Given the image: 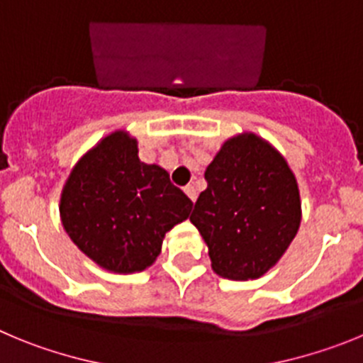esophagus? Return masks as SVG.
<instances>
[{"label": "esophagus", "instance_id": "34e87169", "mask_svg": "<svg viewBox=\"0 0 363 363\" xmlns=\"http://www.w3.org/2000/svg\"><path fill=\"white\" fill-rule=\"evenodd\" d=\"M184 194L188 195L189 199H191V201H197V189H195V186L194 184H188V186H184Z\"/></svg>", "mask_w": 363, "mask_h": 363}]
</instances>
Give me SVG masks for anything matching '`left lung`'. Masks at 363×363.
Wrapping results in <instances>:
<instances>
[{
    "label": "left lung",
    "mask_w": 363,
    "mask_h": 363,
    "mask_svg": "<svg viewBox=\"0 0 363 363\" xmlns=\"http://www.w3.org/2000/svg\"><path fill=\"white\" fill-rule=\"evenodd\" d=\"M208 188L189 217L222 279L266 275L302 220L295 174L282 153L253 132L230 137L204 172Z\"/></svg>",
    "instance_id": "8db88e82"
}]
</instances>
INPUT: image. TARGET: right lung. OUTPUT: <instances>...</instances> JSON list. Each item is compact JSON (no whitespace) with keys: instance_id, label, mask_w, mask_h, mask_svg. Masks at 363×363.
I'll list each match as a JSON object with an SVG mask.
<instances>
[{"instance_id":"right-lung-1","label":"right lung","mask_w":363,"mask_h":363,"mask_svg":"<svg viewBox=\"0 0 363 363\" xmlns=\"http://www.w3.org/2000/svg\"><path fill=\"white\" fill-rule=\"evenodd\" d=\"M126 130L103 137L76 162L61 191L65 231L88 259L112 273H139L161 253L194 202L157 164L139 159Z\"/></svg>"}]
</instances>
